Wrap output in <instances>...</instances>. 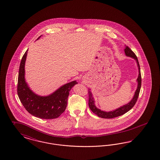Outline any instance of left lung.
I'll return each instance as SVG.
<instances>
[{
  "label": "left lung",
  "mask_w": 160,
  "mask_h": 160,
  "mask_svg": "<svg viewBox=\"0 0 160 160\" xmlns=\"http://www.w3.org/2000/svg\"><path fill=\"white\" fill-rule=\"evenodd\" d=\"M124 52H125V54L127 57L132 58L135 59L136 61V63H137L138 67V70H139V75H138V77L137 81H136L138 82V87H137V89L134 92V96L133 97L132 99L126 105H124L122 107H120L116 109L113 110V111H109V112L102 111L100 109L96 107V105H95V101L94 97H93L92 92H91V90L90 89H89V90L88 91L89 92L88 93H89V106L90 109L96 115H98L99 117L103 118H115L117 117H119L120 115L124 114L125 113H126L129 110H130L134 107L135 103L138 100L139 95V92H140L141 88L142 78H141L140 65L139 64L138 58L136 56L134 52L132 51L127 46H126V47H125Z\"/></svg>",
  "instance_id": "8db88e82"
}]
</instances>
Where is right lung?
<instances>
[{
    "mask_svg": "<svg viewBox=\"0 0 160 160\" xmlns=\"http://www.w3.org/2000/svg\"><path fill=\"white\" fill-rule=\"evenodd\" d=\"M40 36L37 40H38ZM28 50L22 58L19 65L17 93L21 102L32 115L42 119H53L59 117L65 110L71 88L76 80L65 84L48 96H40L34 93L25 80V63Z\"/></svg>",
    "mask_w": 160,
    "mask_h": 160,
    "instance_id": "right-lung-1",
    "label": "right lung"
}]
</instances>
